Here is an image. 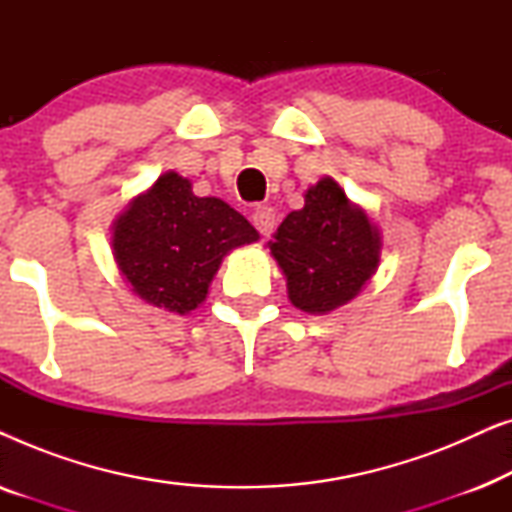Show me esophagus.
<instances>
[{"label":"esophagus","mask_w":512,"mask_h":512,"mask_svg":"<svg viewBox=\"0 0 512 512\" xmlns=\"http://www.w3.org/2000/svg\"><path fill=\"white\" fill-rule=\"evenodd\" d=\"M254 226L258 228V233L268 237L272 230H275V209L272 207H256L254 209Z\"/></svg>","instance_id":"34e87169"}]
</instances>
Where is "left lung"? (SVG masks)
Wrapping results in <instances>:
<instances>
[{
	"instance_id": "left-lung-1",
	"label": "left lung",
	"mask_w": 512,
	"mask_h": 512,
	"mask_svg": "<svg viewBox=\"0 0 512 512\" xmlns=\"http://www.w3.org/2000/svg\"><path fill=\"white\" fill-rule=\"evenodd\" d=\"M268 249L286 277L293 307L328 314L347 305L380 268L382 233L333 177L305 191V207L286 214Z\"/></svg>"
}]
</instances>
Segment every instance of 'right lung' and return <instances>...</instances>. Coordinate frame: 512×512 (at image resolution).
I'll list each match as a JSON object with an SVG mask.
<instances>
[{
    "label": "right lung",
    "mask_w": 512,
    "mask_h": 512,
    "mask_svg": "<svg viewBox=\"0 0 512 512\" xmlns=\"http://www.w3.org/2000/svg\"><path fill=\"white\" fill-rule=\"evenodd\" d=\"M258 237L228 202L198 198L191 181L170 170L111 223V254L139 300L184 317L205 303L223 258Z\"/></svg>",
    "instance_id": "right-lung-1"
}]
</instances>
